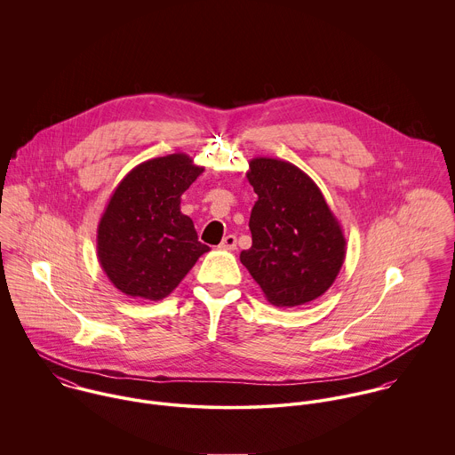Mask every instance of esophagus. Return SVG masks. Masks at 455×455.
Wrapping results in <instances>:
<instances>
[{"mask_svg":"<svg viewBox=\"0 0 455 455\" xmlns=\"http://www.w3.org/2000/svg\"><path fill=\"white\" fill-rule=\"evenodd\" d=\"M219 249H220V251H235V249H236V236H235V235H228V236L220 242Z\"/></svg>","mask_w":455,"mask_h":455,"instance_id":"obj_1","label":"esophagus"}]
</instances>
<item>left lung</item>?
<instances>
[{
    "mask_svg": "<svg viewBox=\"0 0 455 455\" xmlns=\"http://www.w3.org/2000/svg\"><path fill=\"white\" fill-rule=\"evenodd\" d=\"M249 168L258 201L249 220L252 247L240 260L271 305L310 303L341 269L347 252L341 226L317 184L298 166L256 157Z\"/></svg>",
    "mask_w": 455,
    "mask_h": 455,
    "instance_id": "1",
    "label": "left lung"
}]
</instances>
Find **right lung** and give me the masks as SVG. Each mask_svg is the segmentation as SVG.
I'll use <instances>...</instances> for the list:
<instances>
[{"instance_id":"add662e5","label":"right lung","mask_w":455,"mask_h":455,"mask_svg":"<svg viewBox=\"0 0 455 455\" xmlns=\"http://www.w3.org/2000/svg\"><path fill=\"white\" fill-rule=\"evenodd\" d=\"M203 170L188 154H170L134 166L114 191L98 224V259L126 296L166 298L210 251L180 212Z\"/></svg>"}]
</instances>
